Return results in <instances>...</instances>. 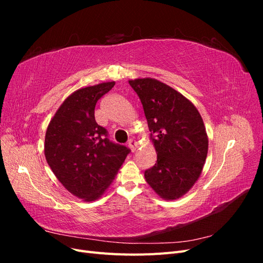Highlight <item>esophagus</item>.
Listing matches in <instances>:
<instances>
[{"label": "esophagus", "mask_w": 263, "mask_h": 263, "mask_svg": "<svg viewBox=\"0 0 263 263\" xmlns=\"http://www.w3.org/2000/svg\"><path fill=\"white\" fill-rule=\"evenodd\" d=\"M128 146H129L130 150L134 153V151H136V149L138 148V142L135 139H130L129 142H128Z\"/></svg>", "instance_id": "obj_1"}]
</instances>
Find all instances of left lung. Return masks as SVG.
Returning a JSON list of instances; mask_svg holds the SVG:
<instances>
[{
	"instance_id": "obj_1",
	"label": "left lung",
	"mask_w": 263,
	"mask_h": 263,
	"mask_svg": "<svg viewBox=\"0 0 263 263\" xmlns=\"http://www.w3.org/2000/svg\"><path fill=\"white\" fill-rule=\"evenodd\" d=\"M128 82L141 101L157 153L156 164L145 171L146 182L163 200H178L200 178L208 157L202 116L184 95L157 79Z\"/></svg>"
}]
</instances>
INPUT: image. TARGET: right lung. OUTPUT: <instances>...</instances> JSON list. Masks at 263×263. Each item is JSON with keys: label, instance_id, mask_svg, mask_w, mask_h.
Masks as SVG:
<instances>
[{"label": "right lung", "instance_id": "right-lung-1", "mask_svg": "<svg viewBox=\"0 0 263 263\" xmlns=\"http://www.w3.org/2000/svg\"><path fill=\"white\" fill-rule=\"evenodd\" d=\"M115 85L103 82L74 91L47 127L45 157L55 178L85 202L97 201L112 184L129 149L113 144L95 122L97 102Z\"/></svg>", "mask_w": 263, "mask_h": 263}]
</instances>
